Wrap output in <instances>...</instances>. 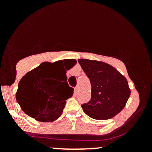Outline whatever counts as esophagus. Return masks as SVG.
<instances>
[{"instance_id": "1", "label": "esophagus", "mask_w": 152, "mask_h": 152, "mask_svg": "<svg viewBox=\"0 0 152 152\" xmlns=\"http://www.w3.org/2000/svg\"><path fill=\"white\" fill-rule=\"evenodd\" d=\"M78 87H77V86L75 87V88H74V93L76 94L78 93Z\"/></svg>"}]
</instances>
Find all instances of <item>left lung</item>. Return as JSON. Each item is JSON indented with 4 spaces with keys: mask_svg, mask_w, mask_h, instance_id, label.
Wrapping results in <instances>:
<instances>
[{
    "mask_svg": "<svg viewBox=\"0 0 152 152\" xmlns=\"http://www.w3.org/2000/svg\"><path fill=\"white\" fill-rule=\"evenodd\" d=\"M78 62L91 85V100L81 104L83 111L94 119L114 117L129 98L131 91L126 78L106 63L88 59H78Z\"/></svg>",
    "mask_w": 152,
    "mask_h": 152,
    "instance_id": "8db88e82",
    "label": "left lung"
}]
</instances>
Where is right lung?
Segmentation results:
<instances>
[{
    "mask_svg": "<svg viewBox=\"0 0 152 152\" xmlns=\"http://www.w3.org/2000/svg\"><path fill=\"white\" fill-rule=\"evenodd\" d=\"M62 62L42 63L27 73L19 82L15 94L17 102L24 113L37 121L50 122L57 119L63 112L66 100L74 94V88L67 81L59 84L55 80ZM74 63L76 64V60ZM64 69L67 81L64 67Z\"/></svg>",
    "mask_w": 152,
    "mask_h": 152,
    "instance_id": "obj_1",
    "label": "right lung"
}]
</instances>
